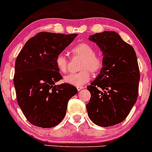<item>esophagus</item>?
I'll list each match as a JSON object with an SVG mask.
<instances>
[{"label":"esophagus","instance_id":"esophagus-1","mask_svg":"<svg viewBox=\"0 0 152 152\" xmlns=\"http://www.w3.org/2000/svg\"><path fill=\"white\" fill-rule=\"evenodd\" d=\"M83 88H84V87H83V86H78V87H77V90L78 91H80V90H83Z\"/></svg>","mask_w":152,"mask_h":152}]
</instances>
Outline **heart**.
I'll use <instances>...</instances> for the list:
<instances>
[{"instance_id":"b5f03b06","label":"heart","mask_w":152,"mask_h":152,"mask_svg":"<svg viewBox=\"0 0 152 152\" xmlns=\"http://www.w3.org/2000/svg\"><path fill=\"white\" fill-rule=\"evenodd\" d=\"M74 57L82 58L79 64V72L65 76L64 80L74 86H83L91 79V73L96 74L101 70L103 66L102 57L95 52L94 47L86 42L77 44L71 49ZM55 65L58 71L65 74L68 70V60L64 54H59L55 58Z\"/></svg>"}]
</instances>
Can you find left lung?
<instances>
[{"label":"left lung","mask_w":152,"mask_h":152,"mask_svg":"<svg viewBox=\"0 0 152 152\" xmlns=\"http://www.w3.org/2000/svg\"><path fill=\"white\" fill-rule=\"evenodd\" d=\"M103 54V66L95 80L87 87L88 116L103 127L116 125L130 113L139 95L140 72L134 48L115 31L91 35Z\"/></svg>","instance_id":"8db88e82"}]
</instances>
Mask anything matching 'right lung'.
I'll return each mask as SVG.
<instances>
[{"label": "right lung", "mask_w": 152, "mask_h": 152, "mask_svg": "<svg viewBox=\"0 0 152 152\" xmlns=\"http://www.w3.org/2000/svg\"><path fill=\"white\" fill-rule=\"evenodd\" d=\"M77 36L39 32L28 39L17 56L13 83L16 99L23 115L38 127L52 128L64 118L67 103L77 93L62 79L55 58Z\"/></svg>", "instance_id": "1"}]
</instances>
